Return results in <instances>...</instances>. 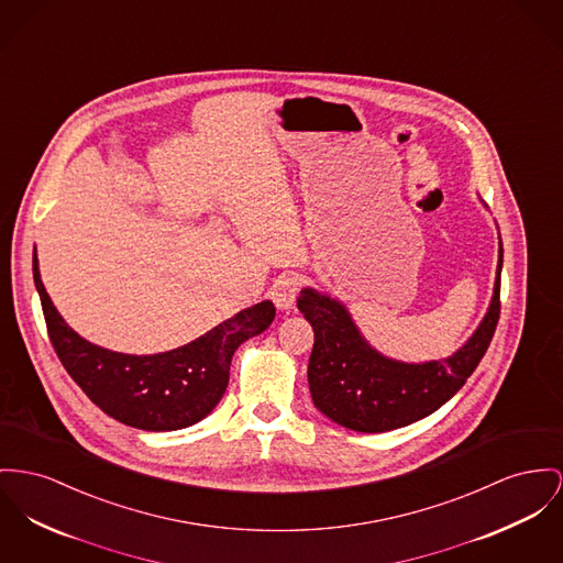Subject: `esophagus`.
Returning <instances> with one entry per match:
<instances>
[{"label":"esophagus","mask_w":563,"mask_h":563,"mask_svg":"<svg viewBox=\"0 0 563 563\" xmlns=\"http://www.w3.org/2000/svg\"><path fill=\"white\" fill-rule=\"evenodd\" d=\"M299 290V275L288 273V275H282V277L275 282V286H273V290H271V299H273L277 309H282V311H290V309L295 307V302H297Z\"/></svg>","instance_id":"1"}]
</instances>
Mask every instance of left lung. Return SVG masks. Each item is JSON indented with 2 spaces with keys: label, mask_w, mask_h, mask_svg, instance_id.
I'll list each match as a JSON object with an SVG mask.
<instances>
[{
  "label": "left lung",
  "mask_w": 563,
  "mask_h": 563,
  "mask_svg": "<svg viewBox=\"0 0 563 563\" xmlns=\"http://www.w3.org/2000/svg\"><path fill=\"white\" fill-rule=\"evenodd\" d=\"M501 263L504 247L499 239L487 316L452 356L429 363H401L379 354L361 335L339 300L302 288L297 305L313 329L307 367L313 406L333 422L361 433L399 429L442 408L474 374L493 339L501 309Z\"/></svg>",
  "instance_id": "8db88e82"
}]
</instances>
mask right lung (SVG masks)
<instances>
[{"label": "right lung", "instance_id": "right-lung-1", "mask_svg": "<svg viewBox=\"0 0 563 563\" xmlns=\"http://www.w3.org/2000/svg\"><path fill=\"white\" fill-rule=\"evenodd\" d=\"M34 282L48 338L66 372L102 412L143 431L186 429L213 412L224 397L234 350L275 318L273 302L263 300L177 350L121 354L89 343L64 322L40 279L36 252Z\"/></svg>", "mask_w": 563, "mask_h": 563}]
</instances>
